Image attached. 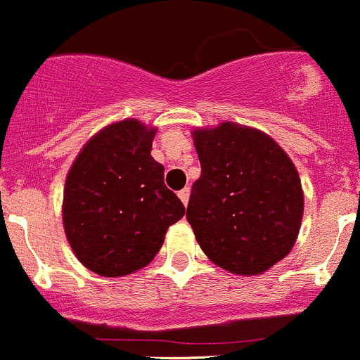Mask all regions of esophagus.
Returning a JSON list of instances; mask_svg holds the SVG:
<instances>
[{"mask_svg": "<svg viewBox=\"0 0 360 360\" xmlns=\"http://www.w3.org/2000/svg\"><path fill=\"white\" fill-rule=\"evenodd\" d=\"M177 195H179V199H181V202L184 204V206H186L188 204V200H190V188H183V190H181L179 193H177Z\"/></svg>", "mask_w": 360, "mask_h": 360, "instance_id": "obj_1", "label": "esophagus"}]
</instances>
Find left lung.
<instances>
[{"label":"left lung","instance_id":"8db88e82","mask_svg":"<svg viewBox=\"0 0 360 360\" xmlns=\"http://www.w3.org/2000/svg\"><path fill=\"white\" fill-rule=\"evenodd\" d=\"M200 177L186 219L204 255L233 274H262L292 249L303 217L297 170L265 132L224 122L195 129Z\"/></svg>","mask_w":360,"mask_h":360}]
</instances>
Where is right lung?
Listing matches in <instances>:
<instances>
[{"instance_id":"add662e5","label":"right lung","mask_w":360,"mask_h":360,"mask_svg":"<svg viewBox=\"0 0 360 360\" xmlns=\"http://www.w3.org/2000/svg\"><path fill=\"white\" fill-rule=\"evenodd\" d=\"M156 129L124 120L84 145L66 177L63 222L80 264L116 278L145 267L184 206L150 156Z\"/></svg>"}]
</instances>
